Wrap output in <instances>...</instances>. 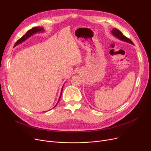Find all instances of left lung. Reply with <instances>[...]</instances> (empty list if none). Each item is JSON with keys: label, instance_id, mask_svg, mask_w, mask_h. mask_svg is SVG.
Segmentation results:
<instances>
[{"label": "left lung", "instance_id": "obj_1", "mask_svg": "<svg viewBox=\"0 0 151 151\" xmlns=\"http://www.w3.org/2000/svg\"><path fill=\"white\" fill-rule=\"evenodd\" d=\"M111 33H112V34L114 37H116L118 39H119L120 40L125 42L127 43H130V44H132V45H134L133 43L130 40L129 38H128L127 37H126L125 36H124L122 34V33L121 32L120 30H119L118 29H113V30H111Z\"/></svg>", "mask_w": 151, "mask_h": 151}]
</instances>
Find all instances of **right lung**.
<instances>
[{
  "instance_id": "obj_1",
  "label": "right lung",
  "mask_w": 151,
  "mask_h": 151,
  "mask_svg": "<svg viewBox=\"0 0 151 151\" xmlns=\"http://www.w3.org/2000/svg\"><path fill=\"white\" fill-rule=\"evenodd\" d=\"M44 31V29H43V27H34V28H32V29H31L30 30H28L27 32H26V34H25V35H24L21 38H19L18 40L16 42V43L14 44V46H17V45H18L19 44H20V43H21L22 42H23L24 41H25L26 40H27L28 38H29L30 36H32V35H34V34H37V33H40V32H43ZM63 87H62V90H61V93H60V97H59V100H58V103H57V104L55 105V106H56L57 105H58V102L59 101V100H60V97H61V96H62V90H63Z\"/></svg>"
}]
</instances>
